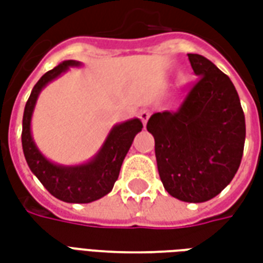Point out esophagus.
Returning <instances> with one entry per match:
<instances>
[{
    "label": "esophagus",
    "instance_id": "34e87169",
    "mask_svg": "<svg viewBox=\"0 0 263 263\" xmlns=\"http://www.w3.org/2000/svg\"><path fill=\"white\" fill-rule=\"evenodd\" d=\"M149 117H151V111H149V109H142V111L139 112V118H141V121L143 122V125H146Z\"/></svg>",
    "mask_w": 263,
    "mask_h": 263
}]
</instances>
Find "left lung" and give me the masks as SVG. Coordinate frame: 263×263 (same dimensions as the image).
I'll use <instances>...</instances> for the list:
<instances>
[{
    "mask_svg": "<svg viewBox=\"0 0 263 263\" xmlns=\"http://www.w3.org/2000/svg\"><path fill=\"white\" fill-rule=\"evenodd\" d=\"M187 56L198 79L179 108L155 112L146 129L155 138L165 190L182 201L203 203L221 193L237 173L245 117L230 77L201 54Z\"/></svg>",
    "mask_w": 263,
    "mask_h": 263,
    "instance_id": "obj_1",
    "label": "left lung"
}]
</instances>
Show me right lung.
Returning a JSON list of instances; mask_svg holds the SVG:
<instances>
[{"instance_id":"add662e5","label":"right lung","mask_w":263,"mask_h":263,"mask_svg":"<svg viewBox=\"0 0 263 263\" xmlns=\"http://www.w3.org/2000/svg\"><path fill=\"white\" fill-rule=\"evenodd\" d=\"M79 62L66 60L39 79L28 98L22 120V149L26 163L49 193L66 203H91L108 194L120 175L121 165L131 148L132 141L142 129V122L134 118L114 126L105 139L103 148L92 160L80 166H58L49 162L33 142L31 135V118L37 96L49 81L56 79L70 66Z\"/></svg>"}]
</instances>
